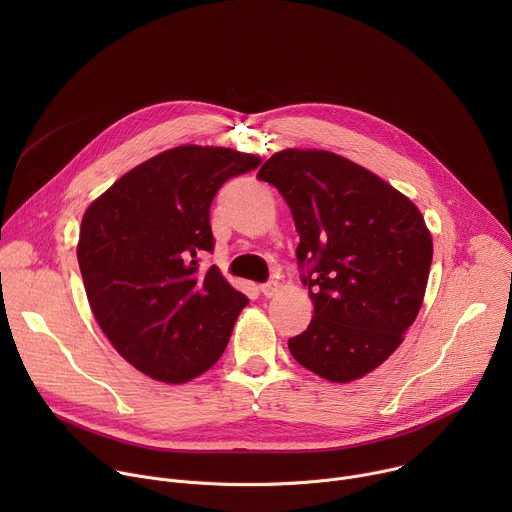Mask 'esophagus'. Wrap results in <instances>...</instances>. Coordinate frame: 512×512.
<instances>
[{
	"label": "esophagus",
	"instance_id": "esophagus-1",
	"mask_svg": "<svg viewBox=\"0 0 512 512\" xmlns=\"http://www.w3.org/2000/svg\"><path fill=\"white\" fill-rule=\"evenodd\" d=\"M277 281H267V283H263L261 285V294L265 296V298H273L275 294H277Z\"/></svg>",
	"mask_w": 512,
	"mask_h": 512
}]
</instances>
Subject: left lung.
Segmentation results:
<instances>
[{"label": "left lung", "mask_w": 512, "mask_h": 512, "mask_svg": "<svg viewBox=\"0 0 512 512\" xmlns=\"http://www.w3.org/2000/svg\"><path fill=\"white\" fill-rule=\"evenodd\" d=\"M294 216L314 318L287 346L332 383L375 371L423 304L433 243L417 206L338 154L283 150L259 170Z\"/></svg>", "instance_id": "obj_1"}]
</instances>
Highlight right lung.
I'll use <instances>...</instances> for the list:
<instances>
[{"label": "right lung", "instance_id": "add662e5", "mask_svg": "<svg viewBox=\"0 0 512 512\" xmlns=\"http://www.w3.org/2000/svg\"><path fill=\"white\" fill-rule=\"evenodd\" d=\"M257 156L180 145L121 176L85 212L79 267L95 320L137 371L186 383L221 358L249 304L216 265L210 202Z\"/></svg>", "mask_w": 512, "mask_h": 512}]
</instances>
